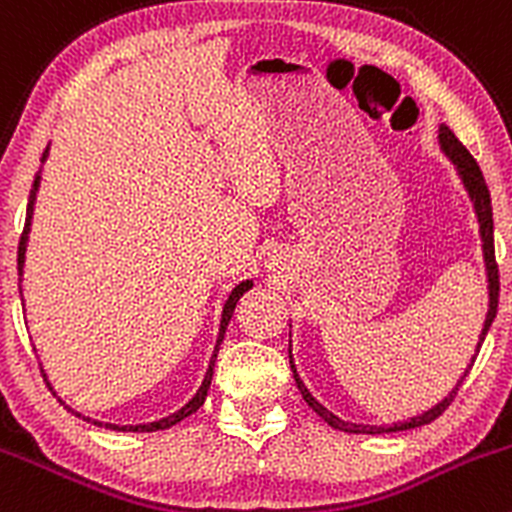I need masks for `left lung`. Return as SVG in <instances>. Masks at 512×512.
I'll return each mask as SVG.
<instances>
[{
	"label": "left lung",
	"mask_w": 512,
	"mask_h": 512,
	"mask_svg": "<svg viewBox=\"0 0 512 512\" xmlns=\"http://www.w3.org/2000/svg\"><path fill=\"white\" fill-rule=\"evenodd\" d=\"M439 144L441 149H444L446 157L451 159V164L456 166V174L461 176V181H464V188L466 193H469L471 203H473V211H476V218H478V233H481V242H483V262H486V277H488V314H486V321H483V328H481V336H478V343H476V351L481 348L483 338H486L488 328H491L493 319H496V311H498V292H500V282H498V265H496V247H493V208H491V191H488L486 186V179H483L481 169H478L476 159L471 157L469 149L464 147V144L456 139V134L451 132L449 127L441 125L439 127ZM478 353H473L469 368L464 370V375H461V380L456 383L454 390L449 392V395L444 397V400L437 402V405L432 407V410L417 414V417H410L407 422H397L392 424V427H368V424H353V422H343L341 417H336L333 412H328L324 405H321L319 400H316L314 395H311L309 390H306V385L301 383L297 368H294V358H292V348H289V363H292V373H294V380H297V387L301 392V397L306 400V405L311 407L316 414H319L321 419H324L326 424H331L333 429H341V432H348V434H387V432H405V429H414V427H424V424L434 422V419L439 417L441 412L446 410V407L451 405V400H454V395L459 392L461 383H464V378L469 375L473 360H476Z\"/></svg>",
	"instance_id": "left-lung-1"
}]
</instances>
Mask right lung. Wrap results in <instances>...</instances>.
I'll use <instances>...</instances> for the list:
<instances>
[{"label": "right lung", "mask_w": 512, "mask_h": 512, "mask_svg": "<svg viewBox=\"0 0 512 512\" xmlns=\"http://www.w3.org/2000/svg\"><path fill=\"white\" fill-rule=\"evenodd\" d=\"M46 157H48V147H46V152H43V157H41V164H43V161H46ZM39 184H41V171H39V174H36V179H34V186H31V193H29V206H26V223H24V233H21V240H19V282H21V277H24L26 242H29V233H31V218H34V203H36V193H39ZM247 289H252V279H245V282H240L238 287H235L233 292H230L228 301H225V306H223V316H220L218 341H215V348H213V358H211V363H208L206 378H203V383H201V387H198V392H196V395H193L191 400H188L186 405L181 407L179 412L169 414V417L159 419V422H149V424H125V427H120V424H102V422H98V419L83 417V414H80V412L71 410V407H68L66 402H63V400H61V405H66L68 410H71V412L75 414V417H83L85 422H93V424H98V427L112 429V432H159V429H169V427H174L176 422H181V419H186L188 414H193V412L198 410V407L203 405V402H206L208 387H211V380H213V365H215V358H218V348H220V343H223L225 328H228V324H230V316H233V311H235V304H238V299L242 297V294L247 292ZM19 294H21V284H19ZM43 378H46V373H43ZM46 385L51 387V383H46ZM53 395H56V392H53Z\"/></svg>", "instance_id": "add662e5"}]
</instances>
